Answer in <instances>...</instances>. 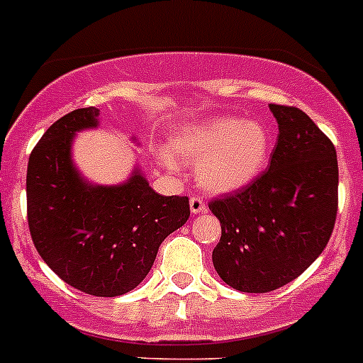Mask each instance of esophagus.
I'll list each match as a JSON object with an SVG mask.
<instances>
[{"instance_id":"34e87169","label":"esophagus","mask_w":363,"mask_h":363,"mask_svg":"<svg viewBox=\"0 0 363 363\" xmlns=\"http://www.w3.org/2000/svg\"><path fill=\"white\" fill-rule=\"evenodd\" d=\"M191 212L192 214H203V212H207V203L203 201V198H199V196H192Z\"/></svg>"}]
</instances>
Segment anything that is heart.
<instances>
[{"label": "heart", "instance_id": "b5f03b06", "mask_svg": "<svg viewBox=\"0 0 363 363\" xmlns=\"http://www.w3.org/2000/svg\"><path fill=\"white\" fill-rule=\"evenodd\" d=\"M272 131L259 121L221 115L176 129L171 151L162 149L160 162L169 169L178 160L198 164L199 185L211 192H232L261 176L272 155Z\"/></svg>", "mask_w": 363, "mask_h": 363}]
</instances>
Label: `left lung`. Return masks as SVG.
<instances>
[{"label":"left lung","instance_id":"obj_1","mask_svg":"<svg viewBox=\"0 0 363 363\" xmlns=\"http://www.w3.org/2000/svg\"><path fill=\"white\" fill-rule=\"evenodd\" d=\"M270 111L279 124L270 167L208 203L221 223L216 272L247 294L277 290L308 270L333 234L338 208L335 145L298 108L270 104Z\"/></svg>","mask_w":363,"mask_h":363}]
</instances>
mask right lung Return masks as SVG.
I'll return each instance as SVG.
<instances>
[{"label":"right lung","instance_id":"add662e5","mask_svg":"<svg viewBox=\"0 0 363 363\" xmlns=\"http://www.w3.org/2000/svg\"><path fill=\"white\" fill-rule=\"evenodd\" d=\"M99 125L82 108L53 122L28 158L26 212L35 250L66 284L95 297L135 290L169 234L191 216L187 196H162L138 169L121 185L88 184L75 169V133Z\"/></svg>","mask_w":363,"mask_h":363}]
</instances>
